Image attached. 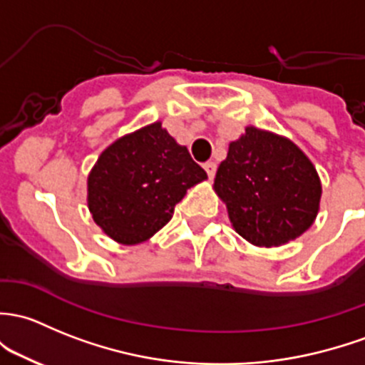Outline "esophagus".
I'll return each mask as SVG.
<instances>
[{"label":"esophagus","mask_w":365,"mask_h":365,"mask_svg":"<svg viewBox=\"0 0 365 365\" xmlns=\"http://www.w3.org/2000/svg\"><path fill=\"white\" fill-rule=\"evenodd\" d=\"M206 170V173H208V176H210V180H213V176H215V173H217V164L215 163H206L205 166H202Z\"/></svg>","instance_id":"obj_1"}]
</instances>
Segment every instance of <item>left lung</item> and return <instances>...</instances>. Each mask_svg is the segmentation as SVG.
I'll use <instances>...</instances> for the list:
<instances>
[{"mask_svg":"<svg viewBox=\"0 0 365 365\" xmlns=\"http://www.w3.org/2000/svg\"><path fill=\"white\" fill-rule=\"evenodd\" d=\"M215 190L232 227L257 247H279L313 224L322 185L312 160L290 140L247 128L229 145Z\"/></svg>","mask_w":365,"mask_h":365,"instance_id":"left-lung-1","label":"left lung"}]
</instances>
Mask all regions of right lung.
<instances>
[{
    "mask_svg": "<svg viewBox=\"0 0 365 365\" xmlns=\"http://www.w3.org/2000/svg\"><path fill=\"white\" fill-rule=\"evenodd\" d=\"M206 178L187 147L155 122L99 155L87 182V202L96 224L112 240L136 245L164 227L187 189Z\"/></svg>",
    "mask_w": 365,
    "mask_h": 365,
    "instance_id": "add662e5",
    "label": "right lung"
}]
</instances>
